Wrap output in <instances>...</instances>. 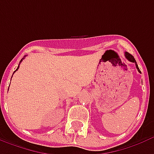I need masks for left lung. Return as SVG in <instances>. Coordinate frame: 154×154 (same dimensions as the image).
<instances>
[{
    "mask_svg": "<svg viewBox=\"0 0 154 154\" xmlns=\"http://www.w3.org/2000/svg\"><path fill=\"white\" fill-rule=\"evenodd\" d=\"M125 55L126 58H127V59H128V60H129V62H131V63H135L136 68L138 69V72L141 73V72H140V70H139V67H138V64H137V63H136V61H135V59H134V57H133L131 54H129L128 52H125Z\"/></svg>",
    "mask_w": 154,
    "mask_h": 154,
    "instance_id": "1",
    "label": "left lung"
}]
</instances>
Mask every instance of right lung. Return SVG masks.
I'll return each mask as SVG.
<instances>
[{
	"label": "right lung",
	"mask_w": 154,
	"mask_h": 154,
	"mask_svg": "<svg viewBox=\"0 0 154 154\" xmlns=\"http://www.w3.org/2000/svg\"><path fill=\"white\" fill-rule=\"evenodd\" d=\"M25 56H24V57H23V58H22L21 60H20V63H21V62H22V60H23V59H24V58H25ZM19 67H20V65H19V66H18V67H17V68H16V70H15V72H16V71L18 70V69H19ZM14 72H13V74H14ZM8 90H9V89H8Z\"/></svg>",
	"instance_id": "obj_1"
}]
</instances>
